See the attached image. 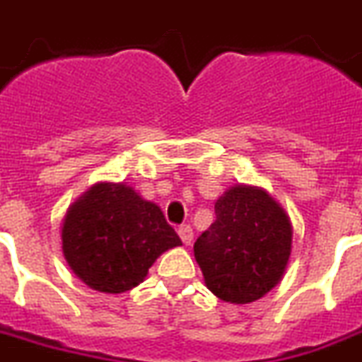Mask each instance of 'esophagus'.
I'll use <instances>...</instances> for the list:
<instances>
[{
    "instance_id": "esophagus-1",
    "label": "esophagus",
    "mask_w": 362,
    "mask_h": 362,
    "mask_svg": "<svg viewBox=\"0 0 362 362\" xmlns=\"http://www.w3.org/2000/svg\"><path fill=\"white\" fill-rule=\"evenodd\" d=\"M178 235H180L182 242H184L185 246H189L191 242H193V229H191V226H180L178 228Z\"/></svg>"
}]
</instances>
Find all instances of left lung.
<instances>
[{
    "label": "left lung",
    "instance_id": "obj_1",
    "mask_svg": "<svg viewBox=\"0 0 362 362\" xmlns=\"http://www.w3.org/2000/svg\"><path fill=\"white\" fill-rule=\"evenodd\" d=\"M216 220L193 251L204 282L229 304H250L272 291L291 257L293 226L264 187L235 184L215 202Z\"/></svg>",
    "mask_w": 362,
    "mask_h": 362
}]
</instances>
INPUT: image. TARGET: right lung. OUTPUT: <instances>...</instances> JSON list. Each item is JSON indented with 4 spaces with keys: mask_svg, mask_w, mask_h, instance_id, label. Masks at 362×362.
Instances as JSON below:
<instances>
[{
    "mask_svg": "<svg viewBox=\"0 0 362 362\" xmlns=\"http://www.w3.org/2000/svg\"><path fill=\"white\" fill-rule=\"evenodd\" d=\"M182 246L160 206L124 182H96L62 222V251L72 273L102 293L144 282L163 251Z\"/></svg>",
    "mask_w": 362,
    "mask_h": 362,
    "instance_id": "1",
    "label": "right lung"
}]
</instances>
